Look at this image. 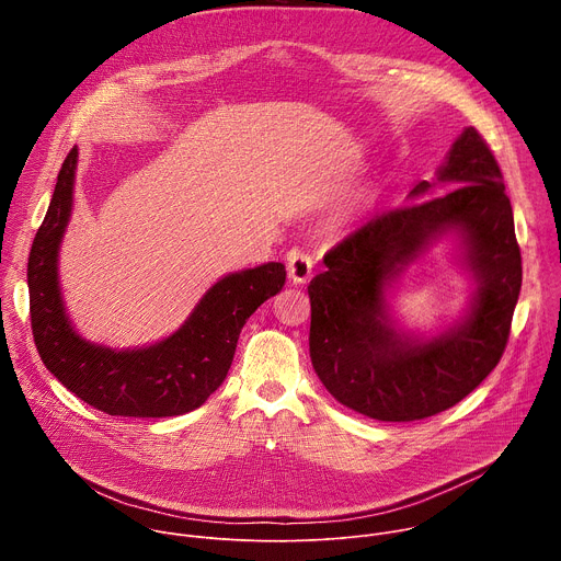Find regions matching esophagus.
<instances>
[{"label":"esophagus","instance_id":"34e87169","mask_svg":"<svg viewBox=\"0 0 561 561\" xmlns=\"http://www.w3.org/2000/svg\"><path fill=\"white\" fill-rule=\"evenodd\" d=\"M288 277L293 284H306L312 275V257L304 251H290L288 253Z\"/></svg>","mask_w":561,"mask_h":561}]
</instances>
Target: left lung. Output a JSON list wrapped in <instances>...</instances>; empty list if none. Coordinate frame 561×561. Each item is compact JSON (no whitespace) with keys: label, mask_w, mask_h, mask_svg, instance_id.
<instances>
[{"label":"left lung","mask_w":561,"mask_h":561,"mask_svg":"<svg viewBox=\"0 0 561 561\" xmlns=\"http://www.w3.org/2000/svg\"><path fill=\"white\" fill-rule=\"evenodd\" d=\"M437 183L458 188L431 198ZM444 233L456 237L476 290L453 328L424 339L396 327L385 295ZM324 264L308 286V344L337 402L379 422H415L461 402L502 359L522 288L511 199L482 135L463 128L435 182L348 234Z\"/></svg>","instance_id":"left-lung-1"}]
</instances>
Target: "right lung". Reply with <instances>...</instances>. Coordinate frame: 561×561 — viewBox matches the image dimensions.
Wrapping results in <instances>:
<instances>
[{
    "instance_id": "obj_1",
    "label": "right lung",
    "mask_w": 561,
    "mask_h": 561,
    "mask_svg": "<svg viewBox=\"0 0 561 561\" xmlns=\"http://www.w3.org/2000/svg\"><path fill=\"white\" fill-rule=\"evenodd\" d=\"M75 171L77 148L64 159L28 257L31 327L44 366L106 415L175 417L199 409L226 379L247 319L282 290L284 264L268 262L224 275L162 342L122 351L93 344L75 331L57 273L59 244L72 210Z\"/></svg>"
}]
</instances>
